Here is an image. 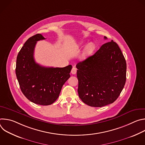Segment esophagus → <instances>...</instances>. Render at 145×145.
I'll use <instances>...</instances> for the list:
<instances>
[{
  "label": "esophagus",
  "instance_id": "34e87169",
  "mask_svg": "<svg viewBox=\"0 0 145 145\" xmlns=\"http://www.w3.org/2000/svg\"><path fill=\"white\" fill-rule=\"evenodd\" d=\"M76 72H77V69L74 66H73L72 70H71V73H72V74H74L76 73Z\"/></svg>",
  "mask_w": 145,
  "mask_h": 145
}]
</instances>
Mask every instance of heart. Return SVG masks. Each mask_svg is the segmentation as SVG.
Segmentation results:
<instances>
[{
    "label": "heart",
    "instance_id": "b5f03b06",
    "mask_svg": "<svg viewBox=\"0 0 145 145\" xmlns=\"http://www.w3.org/2000/svg\"><path fill=\"white\" fill-rule=\"evenodd\" d=\"M84 45V42H81L80 44V45L77 47H80V46H81ZM95 48V45L94 43L93 42H90L89 44H88L84 49V51H83V53H82V58H86V57H87L88 56H89V55H91V54L93 52V51L94 50Z\"/></svg>",
    "mask_w": 145,
    "mask_h": 145
}]
</instances>
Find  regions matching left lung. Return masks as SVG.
I'll return each instance as SVG.
<instances>
[{"mask_svg":"<svg viewBox=\"0 0 145 145\" xmlns=\"http://www.w3.org/2000/svg\"><path fill=\"white\" fill-rule=\"evenodd\" d=\"M126 67L125 57L116 42L112 40L103 44L93 56L76 65L79 97L95 107L114 103L125 85Z\"/></svg>","mask_w":145,"mask_h":145,"instance_id":"1","label":"left lung"}]
</instances>
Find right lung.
<instances>
[{"label": "right lung", "instance_id": "1", "mask_svg": "<svg viewBox=\"0 0 145 145\" xmlns=\"http://www.w3.org/2000/svg\"><path fill=\"white\" fill-rule=\"evenodd\" d=\"M45 38L40 34L29 38L16 58L15 73L24 95L35 104L48 106L58 99L65 82L70 77L72 66L45 67L35 63L34 52L37 42Z\"/></svg>", "mask_w": 145, "mask_h": 145}]
</instances>
